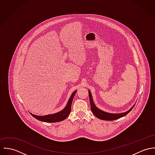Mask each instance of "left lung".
<instances>
[{
	"mask_svg": "<svg viewBox=\"0 0 155 155\" xmlns=\"http://www.w3.org/2000/svg\"><path fill=\"white\" fill-rule=\"evenodd\" d=\"M88 91L89 97V101H90V104H91V110L93 113V114L97 118H98L100 119L104 120H114L118 119L120 117L125 116L127 114H128L132 110V109L134 107V106L133 107H132V108L130 109L128 111H126V112L122 113H119V114H113V113H109L103 111L98 109L95 106V104L94 103L91 92L89 91Z\"/></svg>",
	"mask_w": 155,
	"mask_h": 155,
	"instance_id": "left-lung-1",
	"label": "left lung"
}]
</instances>
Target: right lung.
<instances>
[{
	"label": "right lung",
	"instance_id": "1",
	"mask_svg": "<svg viewBox=\"0 0 155 155\" xmlns=\"http://www.w3.org/2000/svg\"><path fill=\"white\" fill-rule=\"evenodd\" d=\"M76 92V91H74L73 93L71 94V97L69 98V100L67 103L66 107L63 110L58 112L57 113L53 114H49V115H46V116H37L35 114H33L32 113H30V114H31L32 116H33L36 119L43 121V122H49V123H54V122H58L62 121L64 119H66L69 114L70 113L71 111V103L74 98V96Z\"/></svg>",
	"mask_w": 155,
	"mask_h": 155
}]
</instances>
